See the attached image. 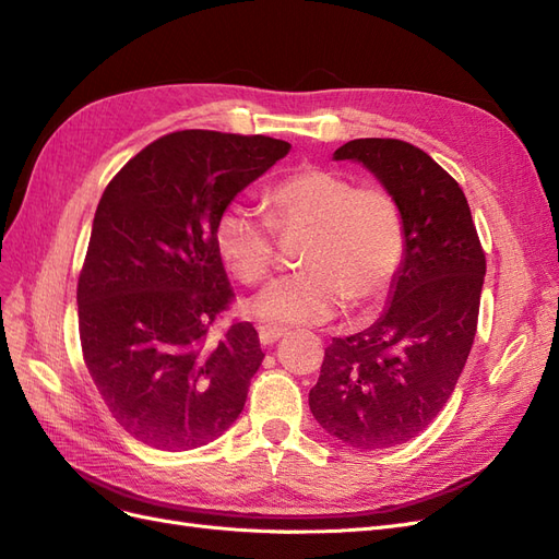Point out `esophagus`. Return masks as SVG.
Returning a JSON list of instances; mask_svg holds the SVG:
<instances>
[{
    "label": "esophagus",
    "instance_id": "1",
    "mask_svg": "<svg viewBox=\"0 0 559 559\" xmlns=\"http://www.w3.org/2000/svg\"><path fill=\"white\" fill-rule=\"evenodd\" d=\"M284 335V329L277 326H259V341L261 345H273Z\"/></svg>",
    "mask_w": 559,
    "mask_h": 559
}]
</instances>
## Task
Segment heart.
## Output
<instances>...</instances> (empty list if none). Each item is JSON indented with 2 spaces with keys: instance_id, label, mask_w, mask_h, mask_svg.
Masks as SVG:
<instances>
[{
  "instance_id": "heart-1",
  "label": "heart",
  "mask_w": 559,
  "mask_h": 559,
  "mask_svg": "<svg viewBox=\"0 0 559 559\" xmlns=\"http://www.w3.org/2000/svg\"><path fill=\"white\" fill-rule=\"evenodd\" d=\"M267 216L230 205L214 228L216 251L242 284H261L275 267V223L284 235L308 230L302 273L282 277L247 310L267 326L319 324L349 306L376 302L392 284L405 251L399 200L382 186H357L321 167L277 181L265 195ZM270 221L274 223L269 224Z\"/></svg>"
}]
</instances>
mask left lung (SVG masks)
<instances>
[{
  "label": "left lung",
  "instance_id": "8db88e82",
  "mask_svg": "<svg viewBox=\"0 0 559 559\" xmlns=\"http://www.w3.org/2000/svg\"><path fill=\"white\" fill-rule=\"evenodd\" d=\"M333 160L361 163L399 200L405 251L376 324L326 347L310 411L349 448H392L425 431L454 392L476 337L485 253L460 183L421 148L352 140Z\"/></svg>",
  "mask_w": 559,
  "mask_h": 559
}]
</instances>
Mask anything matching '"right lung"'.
Returning a JSON list of instances; mask_svg holds the SVG:
<instances>
[{
  "mask_svg": "<svg viewBox=\"0 0 559 559\" xmlns=\"http://www.w3.org/2000/svg\"><path fill=\"white\" fill-rule=\"evenodd\" d=\"M289 148L263 134L173 132L99 198L76 289L83 361L118 425L151 448L207 445L245 408L265 354L249 321L207 345L233 300L214 228Z\"/></svg>",
  "mask_w": 559,
  "mask_h": 559,
  "instance_id": "obj_1",
  "label": "right lung"
}]
</instances>
